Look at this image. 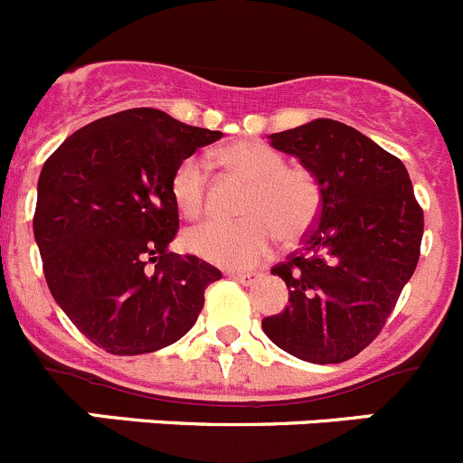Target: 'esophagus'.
<instances>
[{"mask_svg":"<svg viewBox=\"0 0 463 463\" xmlns=\"http://www.w3.org/2000/svg\"><path fill=\"white\" fill-rule=\"evenodd\" d=\"M232 277H234L236 281H241L243 286H252L254 281L261 279V272H254V270H248V272H232Z\"/></svg>","mask_w":463,"mask_h":463,"instance_id":"1","label":"esophagus"}]
</instances>
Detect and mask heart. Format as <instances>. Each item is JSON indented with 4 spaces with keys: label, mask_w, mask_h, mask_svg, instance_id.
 Returning <instances> with one entry per match:
<instances>
[{
    "label": "heart",
    "mask_w": 463,
    "mask_h": 463,
    "mask_svg": "<svg viewBox=\"0 0 463 463\" xmlns=\"http://www.w3.org/2000/svg\"><path fill=\"white\" fill-rule=\"evenodd\" d=\"M215 161L250 182L241 204L245 218L236 222L209 220L188 229L182 243L191 254L222 268H250L270 254L277 234L298 241L316 222L320 209L316 179L302 168H286L281 154L266 143L239 140L218 149ZM170 195L184 218H200L206 195V170L200 158L179 163Z\"/></svg>",
    "instance_id": "heart-1"
}]
</instances>
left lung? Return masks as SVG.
Returning a JSON list of instances; mask_svg holds the SVG:
<instances>
[{
	"instance_id": "1",
	"label": "left lung",
	"mask_w": 463,
	"mask_h": 463,
	"mask_svg": "<svg viewBox=\"0 0 463 463\" xmlns=\"http://www.w3.org/2000/svg\"><path fill=\"white\" fill-rule=\"evenodd\" d=\"M268 138L316 179L320 213L300 252L270 270L290 305L261 327L298 359L341 364L371 345L411 279L422 211L404 163L343 122L318 118Z\"/></svg>"
}]
</instances>
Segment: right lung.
Instances as JSON below:
<instances>
[{"instance_id": "right-lung-1", "label": "right lung", "mask_w": 463, "mask_h": 463, "mask_svg": "<svg viewBox=\"0 0 463 463\" xmlns=\"http://www.w3.org/2000/svg\"><path fill=\"white\" fill-rule=\"evenodd\" d=\"M218 138L158 109H129L74 131L43 165L33 236L47 286L97 347L145 354L195 325L204 288L222 275L168 250L179 229L170 182Z\"/></svg>"}]
</instances>
